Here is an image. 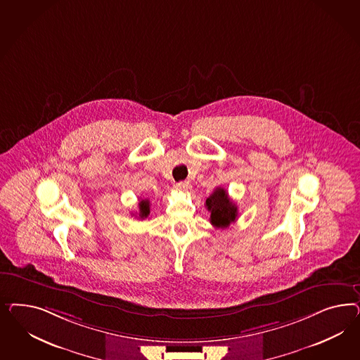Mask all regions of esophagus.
Returning <instances> with one entry per match:
<instances>
[{
  "label": "esophagus",
  "mask_w": 360,
  "mask_h": 360,
  "mask_svg": "<svg viewBox=\"0 0 360 360\" xmlns=\"http://www.w3.org/2000/svg\"><path fill=\"white\" fill-rule=\"evenodd\" d=\"M175 187L179 190V191H190L191 190V185H190V182H187V181H184V182H178Z\"/></svg>",
  "instance_id": "esophagus-1"
}]
</instances>
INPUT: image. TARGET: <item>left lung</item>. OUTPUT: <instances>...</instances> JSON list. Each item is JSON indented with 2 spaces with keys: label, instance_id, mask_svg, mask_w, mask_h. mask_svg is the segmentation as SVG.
Segmentation results:
<instances>
[{
  "label": "left lung",
  "instance_id": "8db88e82",
  "mask_svg": "<svg viewBox=\"0 0 360 360\" xmlns=\"http://www.w3.org/2000/svg\"><path fill=\"white\" fill-rule=\"evenodd\" d=\"M206 208L211 214V224L217 229H227L238 218V206L229 199V193L223 187H217L208 196Z\"/></svg>",
  "mask_w": 360,
  "mask_h": 360
}]
</instances>
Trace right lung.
Masks as SVG:
<instances>
[{
  "label": "right lung",
  "mask_w": 360,
  "mask_h": 360,
  "mask_svg": "<svg viewBox=\"0 0 360 360\" xmlns=\"http://www.w3.org/2000/svg\"><path fill=\"white\" fill-rule=\"evenodd\" d=\"M139 218L145 219L149 217L150 214V202L149 199H141L139 203Z\"/></svg>",
  "instance_id": "obj_1"
}]
</instances>
